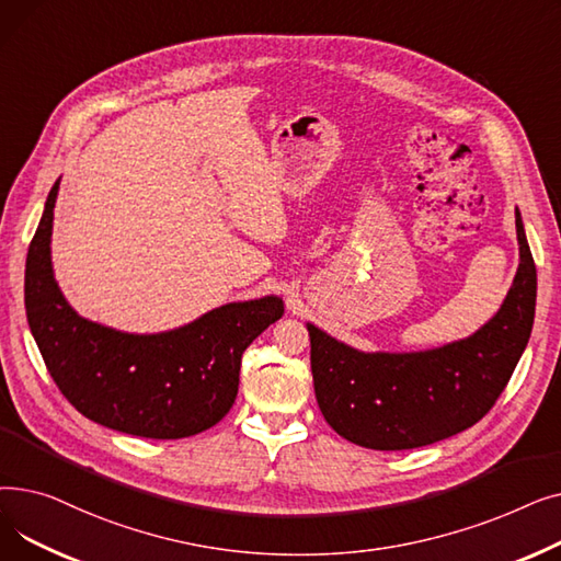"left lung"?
<instances>
[{
    "label": "left lung",
    "mask_w": 561,
    "mask_h": 561,
    "mask_svg": "<svg viewBox=\"0 0 561 561\" xmlns=\"http://www.w3.org/2000/svg\"><path fill=\"white\" fill-rule=\"evenodd\" d=\"M520 263L500 311L463 341L425 352H359L307 325L316 400L330 427L370 450H411L482 421L533 334L537 265L516 209Z\"/></svg>",
    "instance_id": "8db88e82"
}]
</instances>
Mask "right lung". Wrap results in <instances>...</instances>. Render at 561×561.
<instances>
[{"instance_id": "right-lung-1", "label": "right lung", "mask_w": 561, "mask_h": 561, "mask_svg": "<svg viewBox=\"0 0 561 561\" xmlns=\"http://www.w3.org/2000/svg\"><path fill=\"white\" fill-rule=\"evenodd\" d=\"M58 182L26 254L24 307L43 362L68 402L108 430L184 438L214 427L239 393L248 345L284 313L275 296L231 302L163 334H125L77 316L51 273Z\"/></svg>"}]
</instances>
